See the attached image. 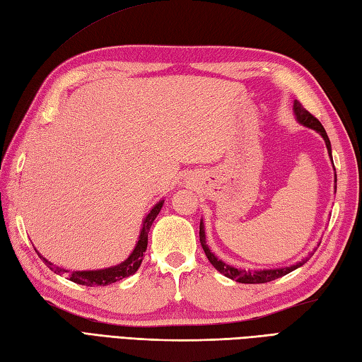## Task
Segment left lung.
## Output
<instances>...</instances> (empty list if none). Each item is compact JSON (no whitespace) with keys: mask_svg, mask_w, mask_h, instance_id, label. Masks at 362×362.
I'll return each mask as SVG.
<instances>
[{"mask_svg":"<svg viewBox=\"0 0 362 362\" xmlns=\"http://www.w3.org/2000/svg\"><path fill=\"white\" fill-rule=\"evenodd\" d=\"M293 109H295V115H296V119H298L299 123H302L304 126H307V128H312V129H315V131L321 134L324 141H325V145H327V149H329V154L332 157L330 140H329V136H327V132L324 129V126L321 124V122H319L315 115L310 114L307 109L298 102V100L295 102V106H293ZM332 162H333V158H332ZM334 183H336V180H334ZM199 238H200L202 248H204L208 260L211 262V265L216 268V270L221 272L223 276L230 277V279L240 282V284H265V282L274 281V279H277V277H282L285 274H288L290 272L296 270V268L302 267L308 260V257H305L304 260H300V262H298L296 265H290V267H285V268H276V270H260V272L238 270V268H234L228 264L222 262L221 259H217L211 253V251H209L206 242H205V230H204V223H202V221H200V228H199Z\"/></svg>","mask_w":362,"mask_h":362,"instance_id":"1","label":"left lung"}]
</instances>
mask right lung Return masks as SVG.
<instances>
[{
	"instance_id": "1",
	"label": "right lung",
	"mask_w": 362,
	"mask_h": 362,
	"mask_svg": "<svg viewBox=\"0 0 362 362\" xmlns=\"http://www.w3.org/2000/svg\"><path fill=\"white\" fill-rule=\"evenodd\" d=\"M162 206H163V200H160V202H158V204H156V206L148 213L146 219L143 221V228L140 231L137 245H136V248H134L131 256L126 259L124 262H122L120 265H115V267H111V268H105V270H97V272H72V273L67 274V277H69V281H72L75 284H80V285H86V287H100V285H103V287H105V285L114 284L117 281L123 279V277H128V276L136 273L139 270L141 260H143V253H145L146 247H148V233H149V228H151V225H153L157 214L160 213ZM40 257L45 260L46 265L54 273H57V274L64 273L63 268L57 267V265H52L43 256H40Z\"/></svg>"
}]
</instances>
